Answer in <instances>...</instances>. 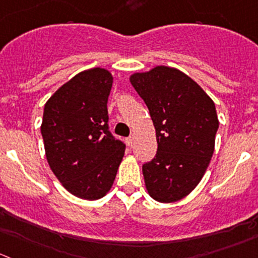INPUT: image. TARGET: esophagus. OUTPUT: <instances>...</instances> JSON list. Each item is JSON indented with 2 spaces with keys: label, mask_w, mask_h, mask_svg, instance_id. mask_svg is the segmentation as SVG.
<instances>
[{
  "label": "esophagus",
  "mask_w": 258,
  "mask_h": 258,
  "mask_svg": "<svg viewBox=\"0 0 258 258\" xmlns=\"http://www.w3.org/2000/svg\"><path fill=\"white\" fill-rule=\"evenodd\" d=\"M126 144H127V147L133 148V146H134V138H133V137H129V138L126 139Z\"/></svg>",
  "instance_id": "1"
}]
</instances>
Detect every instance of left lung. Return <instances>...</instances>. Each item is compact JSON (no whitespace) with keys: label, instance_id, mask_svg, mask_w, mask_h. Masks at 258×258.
<instances>
[{"label":"left lung","instance_id":"left-lung-1","mask_svg":"<svg viewBox=\"0 0 258 258\" xmlns=\"http://www.w3.org/2000/svg\"><path fill=\"white\" fill-rule=\"evenodd\" d=\"M151 114L158 148L143 164L146 187L159 203H173L198 186L210 163L219 121L213 100L176 68L157 66L131 76Z\"/></svg>","mask_w":258,"mask_h":258}]
</instances>
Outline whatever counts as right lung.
I'll list each match as a JSON object with an SVG mask.
<instances>
[{
  "label": "right lung",
  "instance_id": "right-lung-1",
  "mask_svg": "<svg viewBox=\"0 0 258 258\" xmlns=\"http://www.w3.org/2000/svg\"><path fill=\"white\" fill-rule=\"evenodd\" d=\"M111 73L91 68L58 88L44 106L41 136L51 171L66 190L85 200L106 195L125 144L109 132Z\"/></svg>",
  "mask_w": 258,
  "mask_h": 258
}]
</instances>
